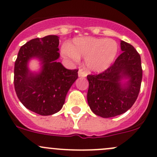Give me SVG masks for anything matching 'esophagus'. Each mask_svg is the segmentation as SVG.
<instances>
[{"label":"esophagus","mask_w":157,"mask_h":157,"mask_svg":"<svg viewBox=\"0 0 157 157\" xmlns=\"http://www.w3.org/2000/svg\"><path fill=\"white\" fill-rule=\"evenodd\" d=\"M86 76V73H85L83 70L82 69L79 70V71H78V77H85Z\"/></svg>","instance_id":"esophagus-1"}]
</instances>
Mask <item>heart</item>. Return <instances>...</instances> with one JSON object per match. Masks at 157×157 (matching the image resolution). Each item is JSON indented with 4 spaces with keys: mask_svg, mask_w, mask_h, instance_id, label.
<instances>
[{
    "mask_svg": "<svg viewBox=\"0 0 157 157\" xmlns=\"http://www.w3.org/2000/svg\"><path fill=\"white\" fill-rule=\"evenodd\" d=\"M118 46L115 40L103 38H76L71 45H64L61 52L64 58L73 61L85 59L89 71L102 73L112 64L118 54Z\"/></svg>",
    "mask_w": 157,
    "mask_h": 157,
    "instance_id": "obj_1",
    "label": "heart"
}]
</instances>
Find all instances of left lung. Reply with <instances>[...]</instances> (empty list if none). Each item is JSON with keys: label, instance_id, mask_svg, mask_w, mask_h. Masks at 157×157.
<instances>
[{"label": "left lung", "instance_id": "1", "mask_svg": "<svg viewBox=\"0 0 157 157\" xmlns=\"http://www.w3.org/2000/svg\"><path fill=\"white\" fill-rule=\"evenodd\" d=\"M122 53L105 71L88 75L87 102L92 112L102 118L126 112L135 102L142 80L140 56L131 45L121 41Z\"/></svg>", "mask_w": 157, "mask_h": 157}]
</instances>
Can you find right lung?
Masks as SVG:
<instances>
[{
    "label": "right lung",
    "mask_w": 157,
    "mask_h": 157,
    "mask_svg": "<svg viewBox=\"0 0 157 157\" xmlns=\"http://www.w3.org/2000/svg\"><path fill=\"white\" fill-rule=\"evenodd\" d=\"M59 37L54 35L26 42L18 52L14 65V87L23 105L41 115H51L62 109L67 93L78 77V70L66 69L59 58ZM36 59L40 68L29 69Z\"/></svg>",
    "instance_id": "add662e5"
}]
</instances>
